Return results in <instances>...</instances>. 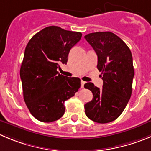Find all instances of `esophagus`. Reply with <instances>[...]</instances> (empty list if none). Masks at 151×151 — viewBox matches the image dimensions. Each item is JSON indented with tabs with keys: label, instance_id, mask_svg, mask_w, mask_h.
<instances>
[{
	"label": "esophagus",
	"instance_id": "1",
	"mask_svg": "<svg viewBox=\"0 0 151 151\" xmlns=\"http://www.w3.org/2000/svg\"><path fill=\"white\" fill-rule=\"evenodd\" d=\"M84 84H85V82H84V81H83V80H81V88H83Z\"/></svg>",
	"mask_w": 151,
	"mask_h": 151
}]
</instances>
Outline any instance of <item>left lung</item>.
Instances as JSON below:
<instances>
[{"label":"left lung","instance_id":"8db88e82","mask_svg":"<svg viewBox=\"0 0 151 151\" xmlns=\"http://www.w3.org/2000/svg\"><path fill=\"white\" fill-rule=\"evenodd\" d=\"M85 39L98 55L97 68L104 81L103 88L92 83L84 85L93 94V99L84 106L85 113L93 122L109 123L120 116L131 97L133 56L124 41L111 32L89 33Z\"/></svg>","mask_w":151,"mask_h":151}]
</instances>
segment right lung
<instances>
[{
	"mask_svg": "<svg viewBox=\"0 0 151 151\" xmlns=\"http://www.w3.org/2000/svg\"><path fill=\"white\" fill-rule=\"evenodd\" d=\"M82 33L60 27L44 28L31 38L20 69L24 100L30 113L42 122H52L64 115V102L80 87V79L59 74L70 50Z\"/></svg>",
	"mask_w": 151,
	"mask_h": 151,
	"instance_id": "add662e5",
	"label": "right lung"
}]
</instances>
